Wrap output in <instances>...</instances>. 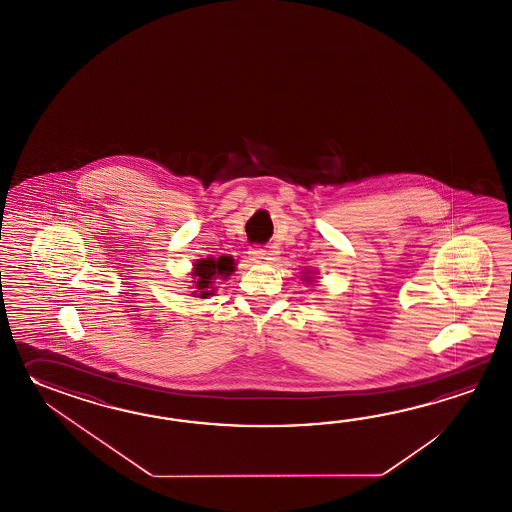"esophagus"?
Listing matches in <instances>:
<instances>
[{
  "instance_id": "1",
  "label": "esophagus",
  "mask_w": 512,
  "mask_h": 512,
  "mask_svg": "<svg viewBox=\"0 0 512 512\" xmlns=\"http://www.w3.org/2000/svg\"><path fill=\"white\" fill-rule=\"evenodd\" d=\"M249 254H251V260L254 261V263H261V261L271 260V258H269L271 254H269L267 251H263V249H258V247L251 249Z\"/></svg>"
}]
</instances>
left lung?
Here are the masks:
<instances>
[{"label":"left lung","instance_id":"8db88e82","mask_svg":"<svg viewBox=\"0 0 512 512\" xmlns=\"http://www.w3.org/2000/svg\"><path fill=\"white\" fill-rule=\"evenodd\" d=\"M311 280H313V278H309V276H307V282H311Z\"/></svg>","mask_w":512,"mask_h":512}]
</instances>
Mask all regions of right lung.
<instances>
[{
  "instance_id": "1",
  "label": "right lung",
  "mask_w": 512,
  "mask_h": 512,
  "mask_svg": "<svg viewBox=\"0 0 512 512\" xmlns=\"http://www.w3.org/2000/svg\"><path fill=\"white\" fill-rule=\"evenodd\" d=\"M236 263L232 260V256H219V258H205V260H197L194 263V283H196V291H192L197 298H207L210 294H214V282L216 280H227L230 274L234 272Z\"/></svg>"
}]
</instances>
